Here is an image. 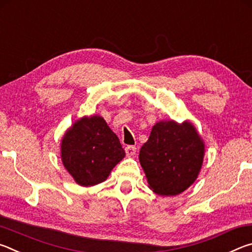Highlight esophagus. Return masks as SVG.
Returning <instances> with one entry per match:
<instances>
[{
    "mask_svg": "<svg viewBox=\"0 0 252 252\" xmlns=\"http://www.w3.org/2000/svg\"><path fill=\"white\" fill-rule=\"evenodd\" d=\"M125 150H126V153L127 157H133L136 152V148L134 146H127V147H126Z\"/></svg>",
    "mask_w": 252,
    "mask_h": 252,
    "instance_id": "esophagus-1",
    "label": "esophagus"
}]
</instances>
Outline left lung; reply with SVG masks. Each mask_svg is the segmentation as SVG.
<instances>
[{
    "instance_id": "left-lung-1",
    "label": "left lung",
    "mask_w": 252,
    "mask_h": 252,
    "mask_svg": "<svg viewBox=\"0 0 252 252\" xmlns=\"http://www.w3.org/2000/svg\"><path fill=\"white\" fill-rule=\"evenodd\" d=\"M204 156L202 139L190 122L156 123L139 160L150 189L160 195H177L198 178Z\"/></svg>"
}]
</instances>
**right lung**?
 <instances>
[{"label":"right lung","mask_w":252,"mask_h":252,"mask_svg":"<svg viewBox=\"0 0 252 252\" xmlns=\"http://www.w3.org/2000/svg\"><path fill=\"white\" fill-rule=\"evenodd\" d=\"M125 156L119 138L99 116L80 119L62 139L63 165L83 187L103 182Z\"/></svg>","instance_id":"add662e5"}]
</instances>
